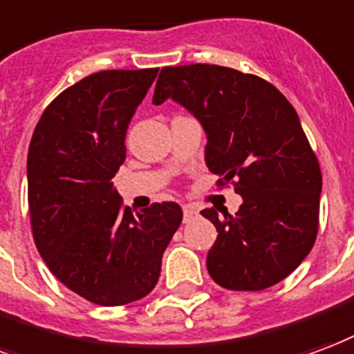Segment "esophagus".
Here are the masks:
<instances>
[{
    "instance_id": "obj_1",
    "label": "esophagus",
    "mask_w": 354,
    "mask_h": 354,
    "mask_svg": "<svg viewBox=\"0 0 354 354\" xmlns=\"http://www.w3.org/2000/svg\"><path fill=\"white\" fill-rule=\"evenodd\" d=\"M195 216H197V210H195L191 204H185L184 206V221L185 223H187V221H191V219H193Z\"/></svg>"
}]
</instances>
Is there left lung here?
I'll return each instance as SVG.
<instances>
[{
	"label": "left lung",
	"mask_w": 354,
	"mask_h": 354,
	"mask_svg": "<svg viewBox=\"0 0 354 354\" xmlns=\"http://www.w3.org/2000/svg\"><path fill=\"white\" fill-rule=\"evenodd\" d=\"M174 99L206 131V167L234 185L240 210L203 214L217 238L206 268L230 290H263L302 263L319 230L321 167L297 111L276 86L210 64L163 67L153 104Z\"/></svg>",
	"instance_id": "1"
}]
</instances>
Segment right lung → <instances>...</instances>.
Returning <instances> with one entry per match:
<instances>
[{
    "label": "right lung",
    "instance_id": "add662e5",
    "mask_svg": "<svg viewBox=\"0 0 354 354\" xmlns=\"http://www.w3.org/2000/svg\"><path fill=\"white\" fill-rule=\"evenodd\" d=\"M157 69L99 71L52 101L28 151L33 240L54 276L99 306L146 297L182 223L176 203L133 216L112 178L125 161V133Z\"/></svg>",
    "mask_w": 354,
    "mask_h": 354
}]
</instances>
